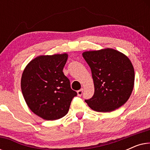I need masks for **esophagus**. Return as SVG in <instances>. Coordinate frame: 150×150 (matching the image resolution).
<instances>
[{"mask_svg": "<svg viewBox=\"0 0 150 150\" xmlns=\"http://www.w3.org/2000/svg\"><path fill=\"white\" fill-rule=\"evenodd\" d=\"M83 93V88H81V89L79 90V91H77V94L79 96H81Z\"/></svg>", "mask_w": 150, "mask_h": 150, "instance_id": "1", "label": "esophagus"}]
</instances>
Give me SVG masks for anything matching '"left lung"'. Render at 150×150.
<instances>
[{
    "label": "left lung",
    "mask_w": 150,
    "mask_h": 150,
    "mask_svg": "<svg viewBox=\"0 0 150 150\" xmlns=\"http://www.w3.org/2000/svg\"><path fill=\"white\" fill-rule=\"evenodd\" d=\"M83 57L89 65L94 94L86 103L98 112H110L126 103L134 85V70L122 52L112 48L85 51Z\"/></svg>",
    "instance_id": "1"
}]
</instances>
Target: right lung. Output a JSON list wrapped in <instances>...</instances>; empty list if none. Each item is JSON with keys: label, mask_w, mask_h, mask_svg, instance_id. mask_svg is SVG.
I'll list each match as a JSON object with an SVG mask.
<instances>
[{"label": "right lung", "mask_w": 150, "mask_h": 150, "mask_svg": "<svg viewBox=\"0 0 150 150\" xmlns=\"http://www.w3.org/2000/svg\"><path fill=\"white\" fill-rule=\"evenodd\" d=\"M67 57V53L40 55L30 61L22 73L21 89L26 103L45 120L64 117L77 95L63 72Z\"/></svg>", "instance_id": "add662e5"}]
</instances>
